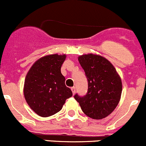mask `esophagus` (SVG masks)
<instances>
[{
    "label": "esophagus",
    "mask_w": 146,
    "mask_h": 146,
    "mask_svg": "<svg viewBox=\"0 0 146 146\" xmlns=\"http://www.w3.org/2000/svg\"><path fill=\"white\" fill-rule=\"evenodd\" d=\"M71 89H72V92L73 94H74L76 93V88H75V86H73V87H72Z\"/></svg>",
    "instance_id": "obj_1"
}]
</instances>
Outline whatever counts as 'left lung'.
<instances>
[{"instance_id":"left-lung-1","label":"left lung","mask_w":146,"mask_h":146,"mask_svg":"<svg viewBox=\"0 0 146 146\" xmlns=\"http://www.w3.org/2000/svg\"><path fill=\"white\" fill-rule=\"evenodd\" d=\"M78 60L87 79L88 90L84 96L76 94L74 97L86 116L104 119L116 109L120 101L121 79L111 63L102 56L84 54Z\"/></svg>"}]
</instances>
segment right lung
<instances>
[{
    "label": "right lung",
    "instance_id": "right-lung-1",
    "mask_svg": "<svg viewBox=\"0 0 146 146\" xmlns=\"http://www.w3.org/2000/svg\"><path fill=\"white\" fill-rule=\"evenodd\" d=\"M66 55L50 54L37 60L26 76L24 96L30 107L40 116L60 111L72 92L65 85L61 67Z\"/></svg>",
    "mask_w": 146,
    "mask_h": 146
}]
</instances>
